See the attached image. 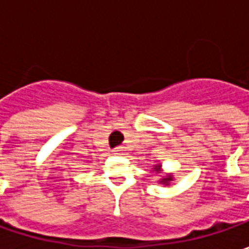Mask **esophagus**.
<instances>
[{"instance_id":"esophagus-1","label":"esophagus","mask_w":249,"mask_h":249,"mask_svg":"<svg viewBox=\"0 0 249 249\" xmlns=\"http://www.w3.org/2000/svg\"><path fill=\"white\" fill-rule=\"evenodd\" d=\"M124 151H126V149H124V147L119 145V147H116V148H115L113 154H115V155H123V154H124Z\"/></svg>"}]
</instances>
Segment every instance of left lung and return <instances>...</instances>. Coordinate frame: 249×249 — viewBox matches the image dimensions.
I'll return each mask as SVG.
<instances>
[{
    "label": "left lung",
    "instance_id": "left-lung-1",
    "mask_svg": "<svg viewBox=\"0 0 249 249\" xmlns=\"http://www.w3.org/2000/svg\"><path fill=\"white\" fill-rule=\"evenodd\" d=\"M157 169H159V167H157ZM170 178H172V177H166V178H163L162 181H163V183H166V184H167V181H169Z\"/></svg>",
    "mask_w": 249,
    "mask_h": 249
}]
</instances>
